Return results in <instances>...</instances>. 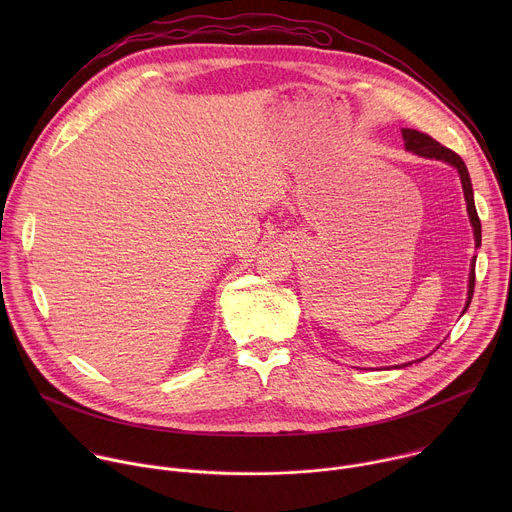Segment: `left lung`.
Wrapping results in <instances>:
<instances>
[{"label":"left lung","instance_id":"1","mask_svg":"<svg viewBox=\"0 0 512 512\" xmlns=\"http://www.w3.org/2000/svg\"><path fill=\"white\" fill-rule=\"evenodd\" d=\"M403 133V141H405V150L407 152H413L421 158H429V160H442L450 166H454L460 174V180H462V188H464V198H466V208H468V216H470V223H472V229H474V241H476V247H480L482 243V227H480V218H478V212H476V204H474V192H472V182H470V174H468V168L464 164V160L444 148L442 143H437L433 137H429L427 133H421L417 129H401ZM470 279H468V300H466V308L464 312L468 310L470 302H472V296H474V281H476V275H474V267H476V257L472 259V265H470ZM462 312V314H464ZM423 360V358H419ZM411 364V362H407ZM407 364H401V367H407ZM399 369V367H397Z\"/></svg>","mask_w":512,"mask_h":512}]
</instances>
